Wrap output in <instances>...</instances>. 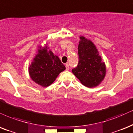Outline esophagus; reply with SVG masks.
<instances>
[{
	"instance_id": "1",
	"label": "esophagus",
	"mask_w": 133,
	"mask_h": 133,
	"mask_svg": "<svg viewBox=\"0 0 133 133\" xmlns=\"http://www.w3.org/2000/svg\"><path fill=\"white\" fill-rule=\"evenodd\" d=\"M65 66H66V70L68 71L70 69V67H69V65H68V63H67L65 64Z\"/></svg>"
}]
</instances>
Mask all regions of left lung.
Returning <instances> with one entry per match:
<instances>
[{
    "mask_svg": "<svg viewBox=\"0 0 133 133\" xmlns=\"http://www.w3.org/2000/svg\"><path fill=\"white\" fill-rule=\"evenodd\" d=\"M79 38L78 64L71 71L82 84L88 88H93L103 80L106 75L105 64L91 40L83 36Z\"/></svg>",
    "mask_w": 133,
    "mask_h": 133,
    "instance_id": "obj_1",
    "label": "left lung"
}]
</instances>
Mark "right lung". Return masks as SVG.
Masks as SVG:
<instances>
[{
	"instance_id": "right-lung-1",
	"label": "right lung",
	"mask_w": 133,
	"mask_h": 133,
	"mask_svg": "<svg viewBox=\"0 0 133 133\" xmlns=\"http://www.w3.org/2000/svg\"><path fill=\"white\" fill-rule=\"evenodd\" d=\"M65 68L58 57L54 55L45 45L38 47L37 55L29 68V72L34 82L42 87H47Z\"/></svg>"
}]
</instances>
